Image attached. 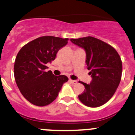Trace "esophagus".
<instances>
[{"instance_id": "obj_1", "label": "esophagus", "mask_w": 135, "mask_h": 135, "mask_svg": "<svg viewBox=\"0 0 135 135\" xmlns=\"http://www.w3.org/2000/svg\"><path fill=\"white\" fill-rule=\"evenodd\" d=\"M70 82H71V83H72V84H76V83L78 82V81H77V80H75L70 79Z\"/></svg>"}]
</instances>
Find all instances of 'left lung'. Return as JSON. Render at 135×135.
I'll return each mask as SVG.
<instances>
[{
	"label": "left lung",
	"instance_id": "1",
	"mask_svg": "<svg viewBox=\"0 0 135 135\" xmlns=\"http://www.w3.org/2000/svg\"><path fill=\"white\" fill-rule=\"evenodd\" d=\"M70 40L85 50L86 64L92 77L89 84L79 81L85 89L78 98L88 107H99L112 98L118 87L122 72L121 58L114 47L94 37Z\"/></svg>",
	"mask_w": 135,
	"mask_h": 135
}]
</instances>
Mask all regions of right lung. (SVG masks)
Returning <instances> with one entry per match:
<instances>
[{"mask_svg":"<svg viewBox=\"0 0 135 135\" xmlns=\"http://www.w3.org/2000/svg\"><path fill=\"white\" fill-rule=\"evenodd\" d=\"M68 38L45 36L30 42L19 51L14 64V76L21 93L37 106H46L57 97L68 78L46 71V64L55 60L57 53Z\"/></svg>","mask_w":135,"mask_h":135,"instance_id":"right-lung-1","label":"right lung"}]
</instances>
